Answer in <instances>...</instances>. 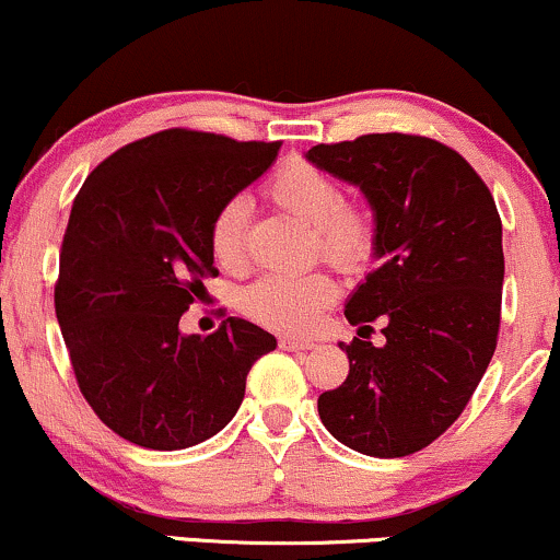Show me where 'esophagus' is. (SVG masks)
<instances>
[{
  "label": "esophagus",
  "instance_id": "obj_1",
  "mask_svg": "<svg viewBox=\"0 0 560 560\" xmlns=\"http://www.w3.org/2000/svg\"><path fill=\"white\" fill-rule=\"evenodd\" d=\"M280 348L282 351H312L314 343L312 340H299V338H291V335H285V338H280Z\"/></svg>",
  "mask_w": 560,
  "mask_h": 560
}]
</instances>
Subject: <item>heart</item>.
<instances>
[{"label":"heart","mask_w":560,"mask_h":560,"mask_svg":"<svg viewBox=\"0 0 560 560\" xmlns=\"http://www.w3.org/2000/svg\"><path fill=\"white\" fill-rule=\"evenodd\" d=\"M267 199L314 230L317 252L332 267L357 272L374 254V222L359 207H348L340 183L317 164L291 160L267 180ZM246 199H230L217 209L209 225V252L222 269L246 267ZM338 285L322 272L265 275L241 295L243 312L254 322L280 332H306L332 304Z\"/></svg>","instance_id":"b5f03b06"}]
</instances>
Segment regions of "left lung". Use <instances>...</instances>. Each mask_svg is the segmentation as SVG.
<instances>
[{"mask_svg":"<svg viewBox=\"0 0 560 560\" xmlns=\"http://www.w3.org/2000/svg\"><path fill=\"white\" fill-rule=\"evenodd\" d=\"M306 160L361 188L377 259L346 304L359 338L340 343L351 370L319 396V419L364 456H409L462 417L495 353L501 214L475 167L424 136L317 143ZM377 316L386 322L380 349L369 340Z\"/></svg>","mask_w":560,"mask_h":560,"instance_id":"1","label":"left lung"}]
</instances>
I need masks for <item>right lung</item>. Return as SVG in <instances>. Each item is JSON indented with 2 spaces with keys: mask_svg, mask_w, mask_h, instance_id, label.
Wrapping results in <instances>:
<instances>
[{
  "mask_svg": "<svg viewBox=\"0 0 560 560\" xmlns=\"http://www.w3.org/2000/svg\"><path fill=\"white\" fill-rule=\"evenodd\" d=\"M278 149L170 128L117 149L78 190L55 312L83 398L128 443L180 451L217 435L254 361L278 346L238 317L207 338L177 327L217 275L212 217L272 167Z\"/></svg>",
  "mask_w": 560,
  "mask_h": 560,
  "instance_id": "obj_1",
  "label": "right lung"
}]
</instances>
